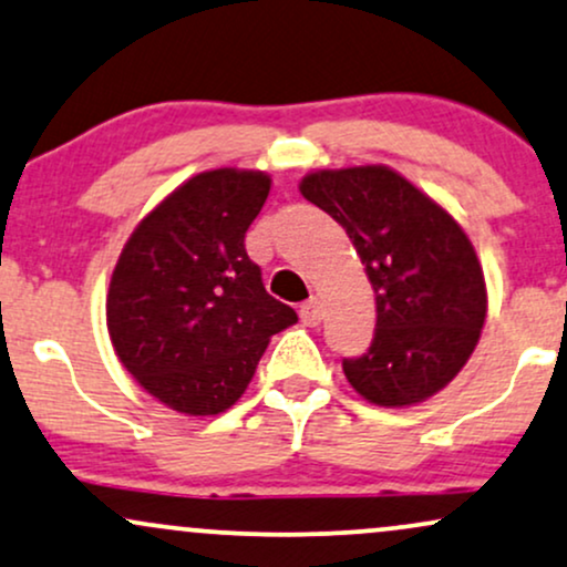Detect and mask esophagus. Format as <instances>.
Here are the masks:
<instances>
[{
	"instance_id": "obj_1",
	"label": "esophagus",
	"mask_w": 567,
	"mask_h": 567,
	"mask_svg": "<svg viewBox=\"0 0 567 567\" xmlns=\"http://www.w3.org/2000/svg\"><path fill=\"white\" fill-rule=\"evenodd\" d=\"M323 318V310H321V302H318V297H310L308 302L299 305V321L305 326H318Z\"/></svg>"
}]
</instances>
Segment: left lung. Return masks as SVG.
<instances>
[{
    "label": "left lung",
    "instance_id": "8db88e82",
    "mask_svg": "<svg viewBox=\"0 0 567 567\" xmlns=\"http://www.w3.org/2000/svg\"><path fill=\"white\" fill-rule=\"evenodd\" d=\"M299 193L342 225L374 289L371 348L342 361L352 390L384 409L427 401L470 361L488 312L467 233L384 164L310 172Z\"/></svg>",
    "mask_w": 567,
    "mask_h": 567
}]
</instances>
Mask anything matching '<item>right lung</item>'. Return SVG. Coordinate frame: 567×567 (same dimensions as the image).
Masks as SVG:
<instances>
[{"label":"right lung","instance_id":"add662e5","mask_svg":"<svg viewBox=\"0 0 567 567\" xmlns=\"http://www.w3.org/2000/svg\"><path fill=\"white\" fill-rule=\"evenodd\" d=\"M268 193L270 175L257 169L185 179L140 219L113 268L105 323L116 358L177 414L228 411L270 337L297 323L244 246Z\"/></svg>","mask_w":567,"mask_h":567}]
</instances>
